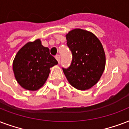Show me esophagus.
<instances>
[{"mask_svg": "<svg viewBox=\"0 0 129 129\" xmlns=\"http://www.w3.org/2000/svg\"><path fill=\"white\" fill-rule=\"evenodd\" d=\"M55 58L58 62L59 63V61H60V56H59V55H57L55 56Z\"/></svg>", "mask_w": 129, "mask_h": 129, "instance_id": "esophagus-1", "label": "esophagus"}]
</instances>
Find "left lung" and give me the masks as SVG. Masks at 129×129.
<instances>
[{"label":"left lung","instance_id":"1","mask_svg":"<svg viewBox=\"0 0 129 129\" xmlns=\"http://www.w3.org/2000/svg\"><path fill=\"white\" fill-rule=\"evenodd\" d=\"M67 45L72 53L71 65L62 68L70 84L78 90L91 88L100 80L106 66L102 43L92 32L74 29L66 34Z\"/></svg>","mask_w":129,"mask_h":129}]
</instances>
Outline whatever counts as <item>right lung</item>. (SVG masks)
<instances>
[{
    "label": "right lung",
    "instance_id": "obj_1",
    "mask_svg": "<svg viewBox=\"0 0 129 129\" xmlns=\"http://www.w3.org/2000/svg\"><path fill=\"white\" fill-rule=\"evenodd\" d=\"M58 63L43 47L40 39L26 43L19 49L13 62L15 77L19 85L29 91H36L44 85L50 68Z\"/></svg>",
    "mask_w": 129,
    "mask_h": 129
}]
</instances>
